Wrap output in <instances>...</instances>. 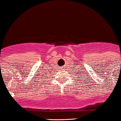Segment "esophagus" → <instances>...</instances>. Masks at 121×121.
Returning a JSON list of instances; mask_svg holds the SVG:
<instances>
[{
    "instance_id": "34e87169",
    "label": "esophagus",
    "mask_w": 121,
    "mask_h": 121,
    "mask_svg": "<svg viewBox=\"0 0 121 121\" xmlns=\"http://www.w3.org/2000/svg\"><path fill=\"white\" fill-rule=\"evenodd\" d=\"M63 68H64V67H61V69H63Z\"/></svg>"
}]
</instances>
